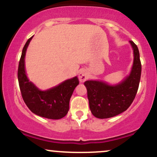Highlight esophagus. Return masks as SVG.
<instances>
[{
  "mask_svg": "<svg viewBox=\"0 0 157 157\" xmlns=\"http://www.w3.org/2000/svg\"><path fill=\"white\" fill-rule=\"evenodd\" d=\"M79 79H80V81L81 82H84L85 80H86V79H87V74H86V71H80V74H79Z\"/></svg>",
  "mask_w": 157,
  "mask_h": 157,
  "instance_id": "esophagus-1",
  "label": "esophagus"
}]
</instances>
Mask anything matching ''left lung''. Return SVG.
<instances>
[{"instance_id":"8db88e82","label":"left lung","mask_w":157,"mask_h":157,"mask_svg":"<svg viewBox=\"0 0 157 157\" xmlns=\"http://www.w3.org/2000/svg\"><path fill=\"white\" fill-rule=\"evenodd\" d=\"M134 50V63L129 76L121 83L111 86L99 80H87L89 105L92 114L98 118H109L126 111L135 98L141 75L138 48L130 41Z\"/></svg>"}]
</instances>
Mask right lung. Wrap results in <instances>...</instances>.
I'll list each match as a JSON object with an SVG mask.
<instances>
[{
    "label": "right lung",
    "instance_id": "1",
    "mask_svg": "<svg viewBox=\"0 0 157 157\" xmlns=\"http://www.w3.org/2000/svg\"><path fill=\"white\" fill-rule=\"evenodd\" d=\"M32 38L25 44L19 62L17 75L22 97L29 110L36 115L49 119H60L67 114L70 99L79 84V80L75 77L50 90H39L29 81L25 71V55Z\"/></svg>",
    "mask_w": 157,
    "mask_h": 157
}]
</instances>
